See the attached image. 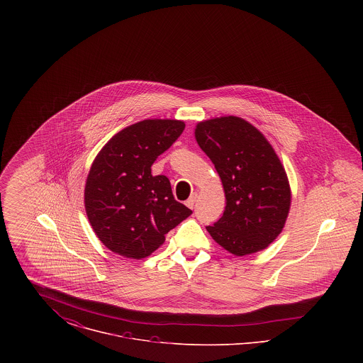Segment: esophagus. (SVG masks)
<instances>
[{"instance_id":"obj_1","label":"esophagus","mask_w":363,"mask_h":363,"mask_svg":"<svg viewBox=\"0 0 363 363\" xmlns=\"http://www.w3.org/2000/svg\"><path fill=\"white\" fill-rule=\"evenodd\" d=\"M197 197H199L197 193H191L189 199H188V201H186V206L189 208L194 207V204H196V201H197Z\"/></svg>"}]
</instances>
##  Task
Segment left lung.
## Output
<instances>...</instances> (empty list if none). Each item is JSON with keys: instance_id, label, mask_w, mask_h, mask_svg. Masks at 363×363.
Segmentation results:
<instances>
[{"instance_id": "8db88e82", "label": "left lung", "mask_w": 363, "mask_h": 363, "mask_svg": "<svg viewBox=\"0 0 363 363\" xmlns=\"http://www.w3.org/2000/svg\"><path fill=\"white\" fill-rule=\"evenodd\" d=\"M194 138L225 190L223 216L207 225L208 233L235 256L267 249L291 206L289 178L275 150L257 128L234 116L199 122Z\"/></svg>"}]
</instances>
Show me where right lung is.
Masks as SVG:
<instances>
[{
  "instance_id": "1",
  "label": "right lung",
  "mask_w": 363,
  "mask_h": 363,
  "mask_svg": "<svg viewBox=\"0 0 363 363\" xmlns=\"http://www.w3.org/2000/svg\"><path fill=\"white\" fill-rule=\"evenodd\" d=\"M185 129L178 120H144L110 138L86 177L84 206L96 237L126 259L148 257L191 211L174 199L166 175H152L156 157Z\"/></svg>"
}]
</instances>
